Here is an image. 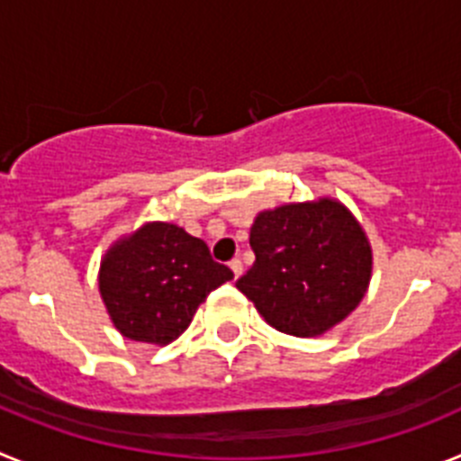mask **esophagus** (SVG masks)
<instances>
[{"label": "esophagus", "mask_w": 461, "mask_h": 461, "mask_svg": "<svg viewBox=\"0 0 461 461\" xmlns=\"http://www.w3.org/2000/svg\"><path fill=\"white\" fill-rule=\"evenodd\" d=\"M228 267H230V270H233L235 279H238V276L242 275V260H240V258H233V260H230V263H228Z\"/></svg>", "instance_id": "obj_1"}]
</instances>
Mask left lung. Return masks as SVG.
<instances>
[{
    "mask_svg": "<svg viewBox=\"0 0 461 461\" xmlns=\"http://www.w3.org/2000/svg\"><path fill=\"white\" fill-rule=\"evenodd\" d=\"M254 266L235 281L279 332L321 335L360 304L372 249L341 203H293L260 212L251 226Z\"/></svg>",
    "mask_w": 461,
    "mask_h": 461,
    "instance_id": "1",
    "label": "left lung"
}]
</instances>
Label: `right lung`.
Masks as SVG:
<instances>
[{"label":"right lung","instance_id":"add662e5","mask_svg":"<svg viewBox=\"0 0 461 461\" xmlns=\"http://www.w3.org/2000/svg\"><path fill=\"white\" fill-rule=\"evenodd\" d=\"M228 279L230 267L212 258L203 240L173 223H148L105 254L99 288L126 339L170 344Z\"/></svg>","mask_w":461,"mask_h":461}]
</instances>
